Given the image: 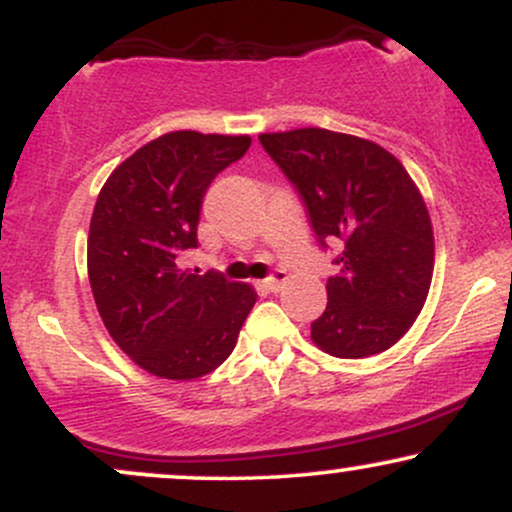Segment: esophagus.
Instances as JSON below:
<instances>
[{"instance_id": "obj_1", "label": "esophagus", "mask_w": 512, "mask_h": 512, "mask_svg": "<svg viewBox=\"0 0 512 512\" xmlns=\"http://www.w3.org/2000/svg\"><path fill=\"white\" fill-rule=\"evenodd\" d=\"M286 279H289V276H286L284 269H274V272L269 274L267 279H262V286H264V289H267V291L276 293V291H281V289H284Z\"/></svg>"}]
</instances>
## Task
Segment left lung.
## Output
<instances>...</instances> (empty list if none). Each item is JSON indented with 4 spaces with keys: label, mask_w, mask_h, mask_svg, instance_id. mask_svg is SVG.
I'll return each instance as SVG.
<instances>
[{
    "label": "left lung",
    "mask_w": 512,
    "mask_h": 512,
    "mask_svg": "<svg viewBox=\"0 0 512 512\" xmlns=\"http://www.w3.org/2000/svg\"><path fill=\"white\" fill-rule=\"evenodd\" d=\"M301 195L317 243L339 240V274L310 337L337 358L390 349L414 325L433 276V228L419 187L383 146L320 127L260 134Z\"/></svg>",
    "instance_id": "8db88e82"
}]
</instances>
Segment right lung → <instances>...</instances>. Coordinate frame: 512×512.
I'll return each instance as SVG.
<instances>
[{
    "mask_svg": "<svg viewBox=\"0 0 512 512\" xmlns=\"http://www.w3.org/2000/svg\"><path fill=\"white\" fill-rule=\"evenodd\" d=\"M250 137L170 132L134 151L105 180L88 228V281L105 330L139 368L168 380L219 368L257 293L221 274H192L199 211L216 175Z\"/></svg>",
    "mask_w": 512,
    "mask_h": 512,
    "instance_id": "right-lung-1",
    "label": "right lung"
}]
</instances>
